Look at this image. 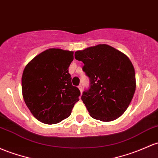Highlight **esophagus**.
<instances>
[{
  "label": "esophagus",
  "mask_w": 158,
  "mask_h": 158,
  "mask_svg": "<svg viewBox=\"0 0 158 158\" xmlns=\"http://www.w3.org/2000/svg\"><path fill=\"white\" fill-rule=\"evenodd\" d=\"M78 88H79V91H80V92L82 93V91H83V90H82V86L81 85H79L78 86Z\"/></svg>",
  "instance_id": "obj_1"
}]
</instances>
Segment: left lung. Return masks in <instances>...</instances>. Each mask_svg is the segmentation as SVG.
<instances>
[{
  "label": "left lung",
  "mask_w": 158,
  "mask_h": 158,
  "mask_svg": "<svg viewBox=\"0 0 158 158\" xmlns=\"http://www.w3.org/2000/svg\"><path fill=\"white\" fill-rule=\"evenodd\" d=\"M89 77V88L82 100L93 118L111 121L123 115L136 90L134 67L128 57L106 44L75 52Z\"/></svg>",
  "instance_id": "1"
}]
</instances>
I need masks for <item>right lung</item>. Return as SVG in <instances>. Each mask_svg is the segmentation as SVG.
<instances>
[{
	"mask_svg": "<svg viewBox=\"0 0 158 158\" xmlns=\"http://www.w3.org/2000/svg\"><path fill=\"white\" fill-rule=\"evenodd\" d=\"M73 52L49 48L26 65L22 77L24 100L32 115L47 124L59 123L70 115L80 96L71 82L69 67Z\"/></svg>",
	"mask_w": 158,
	"mask_h": 158,
	"instance_id": "1",
	"label": "right lung"
}]
</instances>
